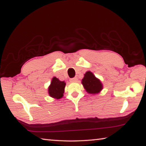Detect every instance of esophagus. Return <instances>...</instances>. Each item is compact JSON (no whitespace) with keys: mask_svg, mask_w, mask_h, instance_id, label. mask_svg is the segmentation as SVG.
I'll return each mask as SVG.
<instances>
[{"mask_svg":"<svg viewBox=\"0 0 146 146\" xmlns=\"http://www.w3.org/2000/svg\"><path fill=\"white\" fill-rule=\"evenodd\" d=\"M77 80H78V78H77L76 77H75V78H71V79H70V82H75L77 81Z\"/></svg>","mask_w":146,"mask_h":146,"instance_id":"obj_1","label":"esophagus"}]
</instances>
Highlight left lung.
Instances as JSON below:
<instances>
[{"label": "left lung", "instance_id": "1", "mask_svg": "<svg viewBox=\"0 0 146 146\" xmlns=\"http://www.w3.org/2000/svg\"><path fill=\"white\" fill-rule=\"evenodd\" d=\"M82 83L86 92L90 94L96 95L103 89V84L90 71H86L82 80Z\"/></svg>", "mask_w": 146, "mask_h": 146}]
</instances>
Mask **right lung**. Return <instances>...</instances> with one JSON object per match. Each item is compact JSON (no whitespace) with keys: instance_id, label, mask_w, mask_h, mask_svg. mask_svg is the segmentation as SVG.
Listing matches in <instances>:
<instances>
[{"instance_id":"right-lung-1","label":"right lung","mask_w":146,"mask_h":146,"mask_svg":"<svg viewBox=\"0 0 146 146\" xmlns=\"http://www.w3.org/2000/svg\"><path fill=\"white\" fill-rule=\"evenodd\" d=\"M66 83L61 82L56 77L54 76L52 78L50 85L48 87V94L51 97L55 99H60L63 97L64 88Z\"/></svg>"}]
</instances>
